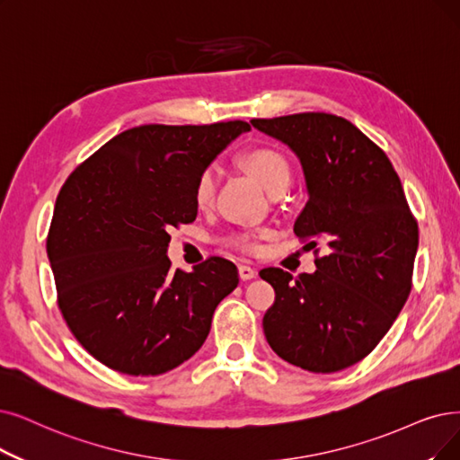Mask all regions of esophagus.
I'll return each instance as SVG.
<instances>
[{
  "instance_id": "esophagus-1",
  "label": "esophagus",
  "mask_w": 460,
  "mask_h": 460,
  "mask_svg": "<svg viewBox=\"0 0 460 460\" xmlns=\"http://www.w3.org/2000/svg\"><path fill=\"white\" fill-rule=\"evenodd\" d=\"M256 273H259V271H256V270L251 268V266H247V264H242V266H240V278H242L243 281L254 279Z\"/></svg>"
}]
</instances>
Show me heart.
I'll list each match as a JSON object with an SVG mask.
<instances>
[{
	"label": "heart",
	"mask_w": 460,
	"mask_h": 460,
	"mask_svg": "<svg viewBox=\"0 0 460 460\" xmlns=\"http://www.w3.org/2000/svg\"><path fill=\"white\" fill-rule=\"evenodd\" d=\"M242 164L251 177L259 182V185L268 192L273 194L279 189H288L292 172L288 160L275 149L270 146H259V149H251L242 156ZM217 190V172L215 168H208L201 172L194 182V201L199 209H208L213 204ZM230 243L237 249L254 252L259 249L256 243V235L252 234H235L230 237Z\"/></svg>",
	"instance_id": "1"
}]
</instances>
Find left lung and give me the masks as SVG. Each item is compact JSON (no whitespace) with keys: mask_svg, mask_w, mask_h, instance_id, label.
Returning a JSON list of instances; mask_svg holds the SVG:
<instances>
[{"mask_svg":"<svg viewBox=\"0 0 460 460\" xmlns=\"http://www.w3.org/2000/svg\"><path fill=\"white\" fill-rule=\"evenodd\" d=\"M251 124L300 160L307 204L294 232L326 243L314 273L261 271L275 290L262 321L266 340L302 370L340 372L374 351L406 304L417 223L393 164L355 124L328 113Z\"/></svg>","mask_w":460,"mask_h":460,"instance_id":"left-lung-1","label":"left lung"}]
</instances>
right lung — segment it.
<instances>
[{"instance_id": "obj_1", "label": "right lung", "mask_w": 460, "mask_h": 460, "mask_svg": "<svg viewBox=\"0 0 460 460\" xmlns=\"http://www.w3.org/2000/svg\"><path fill=\"white\" fill-rule=\"evenodd\" d=\"M251 126L145 124L109 139L57 198L47 254L69 330L107 368L160 376L204 345L237 268L172 270L170 228L198 215L194 182Z\"/></svg>"}]
</instances>
